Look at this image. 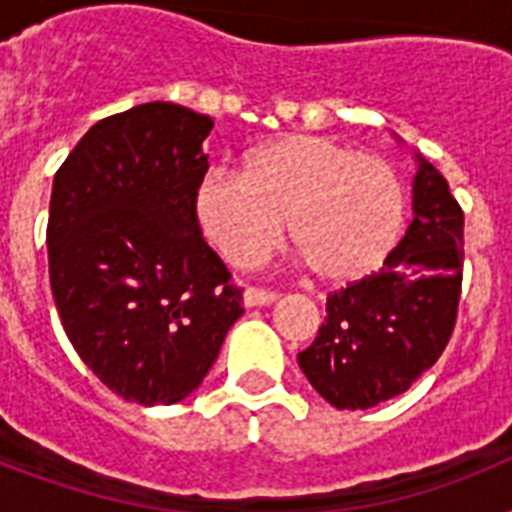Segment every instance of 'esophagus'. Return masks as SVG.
Listing matches in <instances>:
<instances>
[{"instance_id":"esophagus-1","label":"esophagus","mask_w":512,"mask_h":512,"mask_svg":"<svg viewBox=\"0 0 512 512\" xmlns=\"http://www.w3.org/2000/svg\"><path fill=\"white\" fill-rule=\"evenodd\" d=\"M279 300V295L276 292H265V289H255L249 287L247 292H244V305L247 308H257V305H271Z\"/></svg>"}]
</instances>
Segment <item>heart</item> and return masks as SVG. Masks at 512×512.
Wrapping results in <instances>:
<instances>
[{
  "mask_svg": "<svg viewBox=\"0 0 512 512\" xmlns=\"http://www.w3.org/2000/svg\"><path fill=\"white\" fill-rule=\"evenodd\" d=\"M207 239L239 268L284 236L313 279L345 287L372 276L396 249L406 191L396 167L329 135H284L249 156L244 175L215 170L196 191Z\"/></svg>",
  "mask_w": 512,
  "mask_h": 512,
  "instance_id": "heart-1",
  "label": "heart"
}]
</instances>
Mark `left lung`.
Here are the masks:
<instances>
[{"label":"left lung","instance_id":"left-lung-1","mask_svg":"<svg viewBox=\"0 0 512 512\" xmlns=\"http://www.w3.org/2000/svg\"><path fill=\"white\" fill-rule=\"evenodd\" d=\"M414 217L380 271L327 297L316 340L297 353L337 409H372L409 390L444 353L462 289V209L444 175L417 154Z\"/></svg>","mask_w":512,"mask_h":512}]
</instances>
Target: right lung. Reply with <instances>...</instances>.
Wrapping results in <instances>:
<instances>
[{"label":"right lung","mask_w":512,"mask_h":512,"mask_svg":"<svg viewBox=\"0 0 512 512\" xmlns=\"http://www.w3.org/2000/svg\"><path fill=\"white\" fill-rule=\"evenodd\" d=\"M212 127L177 103H143L92 124L52 180L47 255L60 324L124 401L191 396L244 313L196 217Z\"/></svg>","instance_id":"obj_1"}]
</instances>
